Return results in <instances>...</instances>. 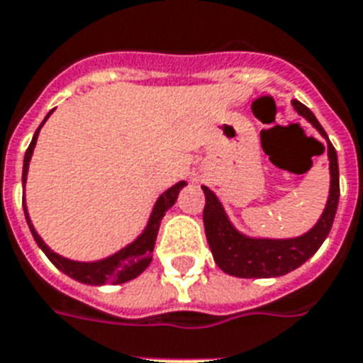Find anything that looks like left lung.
I'll return each mask as SVG.
<instances>
[{"mask_svg":"<svg viewBox=\"0 0 363 363\" xmlns=\"http://www.w3.org/2000/svg\"><path fill=\"white\" fill-rule=\"evenodd\" d=\"M293 107L301 116L312 124L321 133V138L327 141V157H329V174H331V185H329V197H327L325 208L321 212L320 220L304 235L291 237V239H260V237H249L235 230V225L230 222V218L223 211L222 203L218 201L214 193L203 185L204 204L203 220L206 241L214 256L218 268L225 274L235 277H279L289 272H293L298 266L306 262L310 256L315 255L321 243L325 241L331 225H333L335 212L339 206V162H337V151L327 138L325 130L321 128L314 113L304 107L301 101L293 99Z\"/></svg>","mask_w":363,"mask_h":363,"instance_id":"obj_1","label":"left lung"}]
</instances>
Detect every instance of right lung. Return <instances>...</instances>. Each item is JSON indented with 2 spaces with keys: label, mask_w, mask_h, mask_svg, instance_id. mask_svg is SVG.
<instances>
[{
  "label": "right lung",
  "mask_w": 363,
  "mask_h": 363,
  "mask_svg": "<svg viewBox=\"0 0 363 363\" xmlns=\"http://www.w3.org/2000/svg\"><path fill=\"white\" fill-rule=\"evenodd\" d=\"M53 113V111H51ZM49 113V114H51ZM49 114L43 118V122L40 124V128L34 133V138L30 141L28 149H26V155H24V164H23V185L26 184V178H28V166L30 159H32V152H34V147H36L38 133L42 130V126L45 124V120L49 118ZM185 182H178L176 185H172L170 189H166L157 203L152 206L151 216H149V222H147L145 230L141 231V235L132 241L130 245H126L124 249H120L118 252L103 258V260H95V262H78V260H70V258H65V256L57 255L53 250L49 249L48 245L43 243V239L38 235V231L34 230L32 225V220L28 216V211H26V203L23 199L24 206V216H26V222H28V228L32 231V237L38 243V247L45 252L49 260L53 262L55 268H59L62 274H67L68 277H72L76 281L86 283V285H118V283H126L130 279H135L138 275L143 274L147 269V266L151 264L152 260V249H155V241H157V233H159L160 220L164 218L166 211L174 206V203L178 201L179 191L185 187Z\"/></svg>",
  "instance_id": "1"
}]
</instances>
